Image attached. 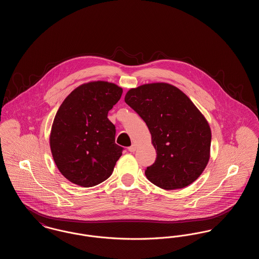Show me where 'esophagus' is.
I'll list each match as a JSON object with an SVG mask.
<instances>
[{
    "mask_svg": "<svg viewBox=\"0 0 259 259\" xmlns=\"http://www.w3.org/2000/svg\"><path fill=\"white\" fill-rule=\"evenodd\" d=\"M136 149H137V146H136V145H132L131 147L128 148V150H129L130 152H134V151H136Z\"/></svg>",
    "mask_w": 259,
    "mask_h": 259,
    "instance_id": "1",
    "label": "esophagus"
}]
</instances>
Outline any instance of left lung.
I'll return each mask as SVG.
<instances>
[{"mask_svg": "<svg viewBox=\"0 0 259 259\" xmlns=\"http://www.w3.org/2000/svg\"><path fill=\"white\" fill-rule=\"evenodd\" d=\"M124 100L148 125L157 153L145 172L148 181L166 190L195 182L209 162L211 133L192 101L165 82L132 88Z\"/></svg>", "mask_w": 259, "mask_h": 259, "instance_id": "left-lung-1", "label": "left lung"}]
</instances>
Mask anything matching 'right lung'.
<instances>
[{"mask_svg":"<svg viewBox=\"0 0 259 259\" xmlns=\"http://www.w3.org/2000/svg\"><path fill=\"white\" fill-rule=\"evenodd\" d=\"M122 88L91 81L73 90L56 112L50 132L53 160L74 185L91 187L111 177L123 148L115 144V126L108 112Z\"/></svg>","mask_w":259,"mask_h":259,"instance_id":"add662e5","label":"right lung"}]
</instances>
